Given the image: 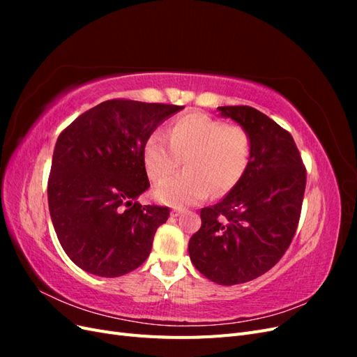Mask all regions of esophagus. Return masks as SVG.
Wrapping results in <instances>:
<instances>
[{
  "mask_svg": "<svg viewBox=\"0 0 357 357\" xmlns=\"http://www.w3.org/2000/svg\"><path fill=\"white\" fill-rule=\"evenodd\" d=\"M181 213H185V210L180 208V207H176V208H172V211H171V215H172V218H177V215H180Z\"/></svg>",
  "mask_w": 357,
  "mask_h": 357,
  "instance_id": "34e87169",
  "label": "esophagus"
}]
</instances>
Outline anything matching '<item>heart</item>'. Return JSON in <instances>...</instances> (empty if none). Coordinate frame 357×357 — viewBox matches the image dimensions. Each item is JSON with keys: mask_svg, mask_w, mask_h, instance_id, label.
I'll use <instances>...</instances> for the list:
<instances>
[{"mask_svg": "<svg viewBox=\"0 0 357 357\" xmlns=\"http://www.w3.org/2000/svg\"><path fill=\"white\" fill-rule=\"evenodd\" d=\"M250 155V135L243 126L225 125L204 113L176 119L168 138L153 132L143 149L144 165L153 181H163L185 159V175L155 189L160 202L177 207L204 201L210 190L214 197L228 193L244 176Z\"/></svg>", "mask_w": 357, "mask_h": 357, "instance_id": "heart-1", "label": "heart"}]
</instances>
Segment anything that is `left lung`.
I'll return each mask as SVG.
<instances>
[{
  "mask_svg": "<svg viewBox=\"0 0 357 357\" xmlns=\"http://www.w3.org/2000/svg\"><path fill=\"white\" fill-rule=\"evenodd\" d=\"M218 110L248 132L252 155L228 195L201 210L189 255L204 277L232 286L261 277L286 253L299 223L307 169L294 137L266 114L248 105Z\"/></svg>",
  "mask_w": 357,
  "mask_h": 357,
  "instance_id": "left-lung-1",
  "label": "left lung"
}]
</instances>
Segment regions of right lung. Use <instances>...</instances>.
<instances>
[{
  "instance_id": "obj_1",
  "label": "right lung",
  "mask_w": 357,
  "mask_h": 357,
  "mask_svg": "<svg viewBox=\"0 0 357 357\" xmlns=\"http://www.w3.org/2000/svg\"><path fill=\"white\" fill-rule=\"evenodd\" d=\"M181 109L109 100L59 134L47 181L49 211L63 252L83 271L119 277L149 257L169 208L137 202L150 186L143 149L158 125Z\"/></svg>"
}]
</instances>
